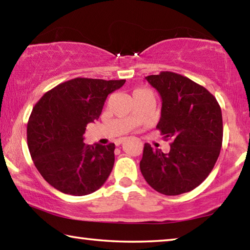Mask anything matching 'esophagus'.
Here are the masks:
<instances>
[{
  "label": "esophagus",
  "mask_w": 250,
  "mask_h": 250,
  "mask_svg": "<svg viewBox=\"0 0 250 250\" xmlns=\"http://www.w3.org/2000/svg\"><path fill=\"white\" fill-rule=\"evenodd\" d=\"M125 141V138H121V139H119V140H117V142H116V145L117 146H120L121 145V143L122 142H124Z\"/></svg>",
  "instance_id": "34e87169"
}]
</instances>
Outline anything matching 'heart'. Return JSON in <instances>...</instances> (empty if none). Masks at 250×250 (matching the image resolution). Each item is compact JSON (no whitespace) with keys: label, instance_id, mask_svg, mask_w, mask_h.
Listing matches in <instances>:
<instances>
[{"label":"heart","instance_id":"heart-1","mask_svg":"<svg viewBox=\"0 0 250 250\" xmlns=\"http://www.w3.org/2000/svg\"><path fill=\"white\" fill-rule=\"evenodd\" d=\"M140 91H146V90H145V89H135L133 91V94H135V92H140Z\"/></svg>","mask_w":250,"mask_h":250}]
</instances>
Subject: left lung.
I'll return each instance as SVG.
<instances>
[{
    "label": "left lung",
    "mask_w": 250,
    "mask_h": 250,
    "mask_svg": "<svg viewBox=\"0 0 250 250\" xmlns=\"http://www.w3.org/2000/svg\"><path fill=\"white\" fill-rule=\"evenodd\" d=\"M162 99L156 129L171 140L163 153L146 143L140 170L152 188L180 195L203 183L218 159L223 142L222 110L201 84L172 71L146 77Z\"/></svg>",
    "instance_id": "obj_1"
}]
</instances>
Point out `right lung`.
<instances>
[{"mask_svg":"<svg viewBox=\"0 0 250 250\" xmlns=\"http://www.w3.org/2000/svg\"><path fill=\"white\" fill-rule=\"evenodd\" d=\"M125 80L75 78L46 92L33 108L27 146L44 180L62 193L83 196L107 181L115 163V143L89 146L86 126L97 120L109 94Z\"/></svg>","mask_w":250,"mask_h":250,"instance_id":"obj_1","label":"right lung"}]
</instances>
